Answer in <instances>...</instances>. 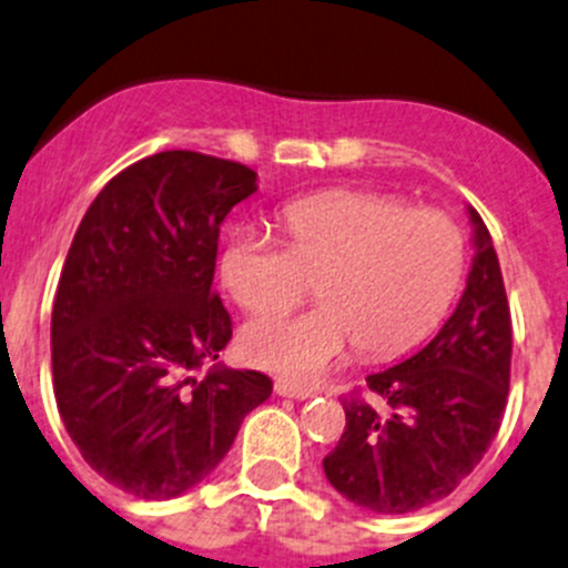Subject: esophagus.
<instances>
[{
  "label": "esophagus",
  "instance_id": "esophagus-1",
  "mask_svg": "<svg viewBox=\"0 0 568 568\" xmlns=\"http://www.w3.org/2000/svg\"><path fill=\"white\" fill-rule=\"evenodd\" d=\"M274 392H277L280 397H294V400H308V397L316 395V389H311V386L291 384V381H277V384H274Z\"/></svg>",
  "mask_w": 568,
  "mask_h": 568
}]
</instances>
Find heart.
<instances>
[{"label":"heart","instance_id":"obj_1","mask_svg":"<svg viewBox=\"0 0 568 568\" xmlns=\"http://www.w3.org/2000/svg\"><path fill=\"white\" fill-rule=\"evenodd\" d=\"M288 246L241 230L221 274L252 314H272L308 294L322 305L254 320L241 333L248 364L314 381L362 342L373 356L420 342L445 316L465 266L463 232L445 212L358 190L308 195L280 212Z\"/></svg>","mask_w":568,"mask_h":568}]
</instances>
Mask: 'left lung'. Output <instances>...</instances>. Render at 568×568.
<instances>
[{"mask_svg":"<svg viewBox=\"0 0 568 568\" xmlns=\"http://www.w3.org/2000/svg\"><path fill=\"white\" fill-rule=\"evenodd\" d=\"M474 260L454 314L395 367L367 375L381 406L344 400L342 439L325 457L327 481L349 505L404 516L443 499L490 448L510 389V305L499 257L468 206Z\"/></svg>","mask_w":568,"mask_h":568,"instance_id":"obj_1","label":"left lung"}]
</instances>
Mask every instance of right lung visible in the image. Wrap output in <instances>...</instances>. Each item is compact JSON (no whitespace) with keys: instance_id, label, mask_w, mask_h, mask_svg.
<instances>
[{"instance_id":"1","label":"right lung","mask_w":568,"mask_h":568,"mask_svg":"<svg viewBox=\"0 0 568 568\" xmlns=\"http://www.w3.org/2000/svg\"><path fill=\"white\" fill-rule=\"evenodd\" d=\"M254 190L246 164L153 153L100 190L72 237L52 305L55 404L89 468L131 496L201 485L272 395L263 373L219 362L232 320L212 294L221 224Z\"/></svg>"}]
</instances>
